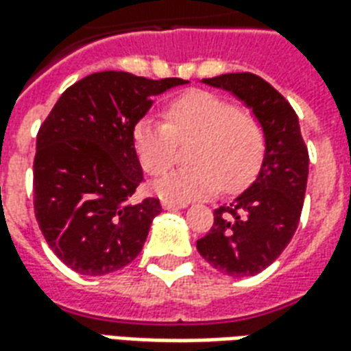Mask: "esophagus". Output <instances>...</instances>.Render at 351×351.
<instances>
[{
    "mask_svg": "<svg viewBox=\"0 0 351 351\" xmlns=\"http://www.w3.org/2000/svg\"><path fill=\"white\" fill-rule=\"evenodd\" d=\"M161 206L167 208V210H173V208H184L186 203H176V201H167V199H163V201H161Z\"/></svg>",
    "mask_w": 351,
    "mask_h": 351,
    "instance_id": "34e87169",
    "label": "esophagus"
}]
</instances>
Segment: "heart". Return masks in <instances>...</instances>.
Listing matches in <instances>:
<instances>
[{"label":"heart","mask_w":351,"mask_h":351,"mask_svg":"<svg viewBox=\"0 0 351 351\" xmlns=\"http://www.w3.org/2000/svg\"><path fill=\"white\" fill-rule=\"evenodd\" d=\"M165 122L141 120L133 128V146L141 165L161 175L178 158V143L193 165L176 169L154 182L160 197L176 203L235 191L256 176L265 156V131L256 116L205 90H190L171 99Z\"/></svg>","instance_id":"heart-1"}]
</instances>
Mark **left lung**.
<instances>
[{"label": "left lung", "mask_w": 351, "mask_h": 351, "mask_svg": "<svg viewBox=\"0 0 351 351\" xmlns=\"http://www.w3.org/2000/svg\"><path fill=\"white\" fill-rule=\"evenodd\" d=\"M205 84L228 90L252 108L265 131L258 178L239 197L214 210L199 254L228 276H254L278 258L293 239L308 178V150L299 118L280 92L254 73H228Z\"/></svg>", "instance_id": "obj_1"}]
</instances>
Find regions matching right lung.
<instances>
[{
    "instance_id": "1",
    "label": "right lung",
    "mask_w": 351,
    "mask_h": 351,
    "mask_svg": "<svg viewBox=\"0 0 351 351\" xmlns=\"http://www.w3.org/2000/svg\"><path fill=\"white\" fill-rule=\"evenodd\" d=\"M125 71L88 75L62 93L37 133L34 208L52 252L75 272L103 276L137 258L160 199L131 205L143 182L133 128L152 95L186 84Z\"/></svg>"
}]
</instances>
